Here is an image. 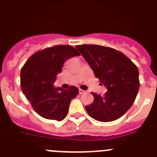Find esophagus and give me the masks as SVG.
<instances>
[{
  "mask_svg": "<svg viewBox=\"0 0 157 157\" xmlns=\"http://www.w3.org/2000/svg\"><path fill=\"white\" fill-rule=\"evenodd\" d=\"M85 93H86L85 90H82V89H79V94H85Z\"/></svg>",
  "mask_w": 157,
  "mask_h": 157,
  "instance_id": "1",
  "label": "esophagus"
}]
</instances>
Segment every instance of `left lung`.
<instances>
[{
	"mask_svg": "<svg viewBox=\"0 0 157 157\" xmlns=\"http://www.w3.org/2000/svg\"><path fill=\"white\" fill-rule=\"evenodd\" d=\"M76 48L107 88L103 96L91 93L94 101L85 106L87 112L103 122L119 118L131 108L138 94L137 67L125 54L112 48L97 45H80Z\"/></svg>",
	"mask_w": 157,
	"mask_h": 157,
	"instance_id": "1",
	"label": "left lung"
}]
</instances>
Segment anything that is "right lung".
<instances>
[{"label": "right lung", "instance_id": "obj_1", "mask_svg": "<svg viewBox=\"0 0 157 157\" xmlns=\"http://www.w3.org/2000/svg\"><path fill=\"white\" fill-rule=\"evenodd\" d=\"M80 56L71 45H59L34 53L21 70V87L36 113L46 119L63 120L72 99L79 94L75 86L68 89L55 87L65 61Z\"/></svg>", "mask_w": 157, "mask_h": 157}]
</instances>
